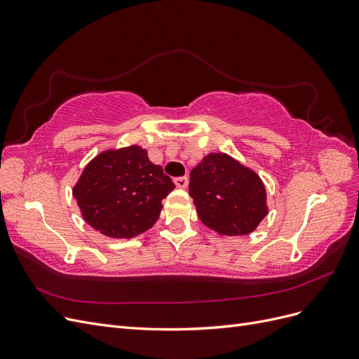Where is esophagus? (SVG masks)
Segmentation results:
<instances>
[{
	"label": "esophagus",
	"instance_id": "esophagus-1",
	"mask_svg": "<svg viewBox=\"0 0 359 359\" xmlns=\"http://www.w3.org/2000/svg\"><path fill=\"white\" fill-rule=\"evenodd\" d=\"M173 182H175V186L178 189H186L187 184H189V180H187V177H178V178L173 180Z\"/></svg>",
	"mask_w": 359,
	"mask_h": 359
}]
</instances>
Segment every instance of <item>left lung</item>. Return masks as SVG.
Returning a JSON list of instances; mask_svg holds the SVG:
<instances>
[{"label":"left lung","instance_id":"1","mask_svg":"<svg viewBox=\"0 0 359 359\" xmlns=\"http://www.w3.org/2000/svg\"><path fill=\"white\" fill-rule=\"evenodd\" d=\"M189 191L201 222L219 235L252 233L268 214L264 181L226 153L206 154L191 169Z\"/></svg>","mask_w":359,"mask_h":359}]
</instances>
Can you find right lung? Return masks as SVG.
I'll use <instances>...</instances> for the list:
<instances>
[{"label": "right lung", "mask_w": 359, "mask_h": 359, "mask_svg": "<svg viewBox=\"0 0 359 359\" xmlns=\"http://www.w3.org/2000/svg\"><path fill=\"white\" fill-rule=\"evenodd\" d=\"M175 189L161 166L139 145L97 154L73 186L82 219L109 238H133L157 222L161 201Z\"/></svg>", "instance_id": "add662e5"}]
</instances>
